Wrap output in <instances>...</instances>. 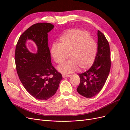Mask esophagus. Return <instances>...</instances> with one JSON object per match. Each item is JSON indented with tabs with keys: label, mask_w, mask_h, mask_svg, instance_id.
Segmentation results:
<instances>
[{
	"label": "esophagus",
	"mask_w": 130,
	"mask_h": 130,
	"mask_svg": "<svg viewBox=\"0 0 130 130\" xmlns=\"http://www.w3.org/2000/svg\"><path fill=\"white\" fill-rule=\"evenodd\" d=\"M70 75H68V74H63L62 75V76L63 77H70Z\"/></svg>",
	"instance_id": "obj_1"
}]
</instances>
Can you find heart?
Returning <instances> with one entry per match:
<instances>
[{"mask_svg": "<svg viewBox=\"0 0 130 130\" xmlns=\"http://www.w3.org/2000/svg\"><path fill=\"white\" fill-rule=\"evenodd\" d=\"M86 31L72 29L63 34L58 44L54 43L51 54L55 62L61 64L69 57V61L59 66L58 71L62 73H73L89 68L95 60L97 52L95 41L89 37Z\"/></svg>", "mask_w": 130, "mask_h": 130, "instance_id": "heart-1", "label": "heart"}]
</instances>
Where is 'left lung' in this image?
<instances>
[{
  "label": "left lung",
  "mask_w": 130,
  "mask_h": 130,
  "mask_svg": "<svg viewBox=\"0 0 130 130\" xmlns=\"http://www.w3.org/2000/svg\"><path fill=\"white\" fill-rule=\"evenodd\" d=\"M98 50L94 63L87 71L78 74L80 82L77 91L86 98H92L103 88L111 69L109 43L104 34L98 31Z\"/></svg>",
  "instance_id": "1"
}]
</instances>
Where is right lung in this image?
Instances as JSON below:
<instances>
[{
  "label": "right lung",
  "instance_id": "1",
  "mask_svg": "<svg viewBox=\"0 0 130 130\" xmlns=\"http://www.w3.org/2000/svg\"><path fill=\"white\" fill-rule=\"evenodd\" d=\"M54 26L49 23L31 25L21 35L15 47L14 60L19 80L27 91L38 100H45L53 96L62 78L51 63L48 33ZM29 39L36 43V54L27 49L25 42Z\"/></svg>",
  "mask_w": 130,
  "mask_h": 130
}]
</instances>
